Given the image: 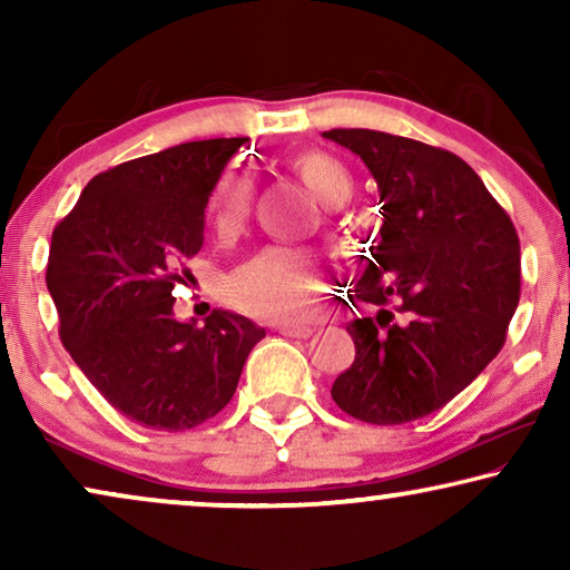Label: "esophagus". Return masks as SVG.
Returning a JSON list of instances; mask_svg holds the SVG:
<instances>
[{"instance_id": "1", "label": "esophagus", "mask_w": 570, "mask_h": 570, "mask_svg": "<svg viewBox=\"0 0 570 570\" xmlns=\"http://www.w3.org/2000/svg\"><path fill=\"white\" fill-rule=\"evenodd\" d=\"M283 337H291V340H308L314 330L311 326H279L277 330Z\"/></svg>"}]
</instances>
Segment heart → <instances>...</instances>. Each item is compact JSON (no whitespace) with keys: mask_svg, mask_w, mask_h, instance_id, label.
Here are the masks:
<instances>
[{"mask_svg":"<svg viewBox=\"0 0 570 570\" xmlns=\"http://www.w3.org/2000/svg\"><path fill=\"white\" fill-rule=\"evenodd\" d=\"M293 170L326 209H337L353 191V176L337 158L306 153ZM254 207V178L246 168L228 166L207 194V220L220 238L240 233ZM322 275L306 252L269 246L240 264L225 279V301L244 314L275 324H298L316 314Z\"/></svg>","mask_w":570,"mask_h":570,"instance_id":"heart-1","label":"heart"}]
</instances>
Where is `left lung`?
<instances>
[{
    "instance_id": "left-lung-1",
    "label": "left lung",
    "mask_w": 570,
    "mask_h": 570,
    "mask_svg": "<svg viewBox=\"0 0 570 570\" xmlns=\"http://www.w3.org/2000/svg\"><path fill=\"white\" fill-rule=\"evenodd\" d=\"M324 137L361 155L384 215L350 291L379 314L347 324L355 361L332 400L363 423L402 425L454 400L503 347L521 293L519 236L459 155L373 129Z\"/></svg>"
}]
</instances>
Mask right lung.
<instances>
[{
	"label": "right lung",
	"instance_id": "add662e5",
	"mask_svg": "<svg viewBox=\"0 0 570 570\" xmlns=\"http://www.w3.org/2000/svg\"><path fill=\"white\" fill-rule=\"evenodd\" d=\"M244 142L202 139L121 163L53 228L46 285L59 337L90 384L153 431L215 417L264 337L223 308L205 326L174 316V287L205 240L207 194Z\"/></svg>",
	"mask_w": 570,
	"mask_h": 570
}]
</instances>
